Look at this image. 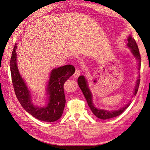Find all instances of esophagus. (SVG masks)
<instances>
[{
    "label": "esophagus",
    "instance_id": "34e87169",
    "mask_svg": "<svg viewBox=\"0 0 150 150\" xmlns=\"http://www.w3.org/2000/svg\"><path fill=\"white\" fill-rule=\"evenodd\" d=\"M81 69H76V71H75V72L74 74V77L75 78H78V77L79 76V75L81 74Z\"/></svg>",
    "mask_w": 150,
    "mask_h": 150
}]
</instances>
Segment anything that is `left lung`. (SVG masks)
Masks as SVG:
<instances>
[{"instance_id":"left-lung-1","label":"left lung","mask_w":150,"mask_h":150,"mask_svg":"<svg viewBox=\"0 0 150 150\" xmlns=\"http://www.w3.org/2000/svg\"><path fill=\"white\" fill-rule=\"evenodd\" d=\"M127 46L130 49L131 53H132L134 57L136 58V59L137 60L138 66V79L137 80V82H136L133 95L132 96L133 97L134 96H136V94L137 93L138 88H139V82H140L139 70H140V67H141V56H140L138 45L137 44V42H136L134 38H133L132 36L131 35H129V36L128 38V44H127ZM78 83L80 89L83 91V93L86 99V101H87L89 107L90 108L93 114L99 119L108 120V119H110V118H112V117H115L116 116H119L122 112L125 111V110L130 105V104L131 103L130 101L128 104H126L124 107H122L120 108V110H117L108 111L105 110H101V109H98L94 105V104L93 103V95L89 88L88 81L84 76H80L79 77L78 79Z\"/></svg>"}]
</instances>
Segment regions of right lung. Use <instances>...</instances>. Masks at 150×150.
Returning a JSON list of instances; mask_svg holds the SVG:
<instances>
[{
	"label": "right lung",
	"instance_id": "obj_1",
	"mask_svg": "<svg viewBox=\"0 0 150 150\" xmlns=\"http://www.w3.org/2000/svg\"><path fill=\"white\" fill-rule=\"evenodd\" d=\"M16 49L17 44L12 51L10 68L12 84L17 99L24 110L36 119L47 122L58 120L62 115L66 104L63 86L66 81L74 73V67L69 64L52 69L46 88L47 103L45 106H34L30 91L18 69Z\"/></svg>",
	"mask_w": 150,
	"mask_h": 150
}]
</instances>
